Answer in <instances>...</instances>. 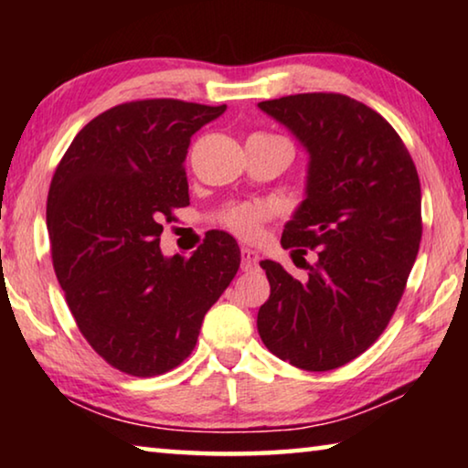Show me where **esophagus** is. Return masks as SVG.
<instances>
[{
    "mask_svg": "<svg viewBox=\"0 0 468 468\" xmlns=\"http://www.w3.org/2000/svg\"><path fill=\"white\" fill-rule=\"evenodd\" d=\"M258 251H253L250 248H241V271L243 272H251L253 268L258 266Z\"/></svg>",
    "mask_w": 468,
    "mask_h": 468,
    "instance_id": "obj_1",
    "label": "esophagus"
}]
</instances>
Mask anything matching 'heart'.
Returning <instances> with one entry per match:
<instances>
[{"label": "heart", "mask_w": 468, "mask_h": 468, "mask_svg": "<svg viewBox=\"0 0 468 468\" xmlns=\"http://www.w3.org/2000/svg\"><path fill=\"white\" fill-rule=\"evenodd\" d=\"M271 217V208L262 202H241L227 206L218 212L217 220L229 231L235 233L241 239H253L262 229L264 220Z\"/></svg>", "instance_id": "1"}]
</instances>
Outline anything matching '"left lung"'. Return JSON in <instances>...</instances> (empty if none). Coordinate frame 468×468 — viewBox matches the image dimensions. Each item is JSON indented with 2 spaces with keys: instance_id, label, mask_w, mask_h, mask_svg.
Returning a JSON list of instances; mask_svg holds the SVG:
<instances>
[{
  "instance_id": "1",
  "label": "left lung",
  "mask_w": 468,
  "mask_h": 468,
  "mask_svg": "<svg viewBox=\"0 0 468 468\" xmlns=\"http://www.w3.org/2000/svg\"><path fill=\"white\" fill-rule=\"evenodd\" d=\"M258 107L310 153L307 196L281 243L318 256L303 262L305 281L260 262L271 282L260 338L299 369H336L376 343L405 292L423 233L421 184L392 125L346 94H291Z\"/></svg>"
}]
</instances>
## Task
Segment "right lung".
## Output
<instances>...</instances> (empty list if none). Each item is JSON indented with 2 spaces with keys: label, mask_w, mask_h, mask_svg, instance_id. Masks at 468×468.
I'll list each match as a JSON object with an SVG mask.
<instances>
[{
  "label": "right lung",
  "mask_w": 468,
  "mask_h": 468,
  "mask_svg": "<svg viewBox=\"0 0 468 468\" xmlns=\"http://www.w3.org/2000/svg\"><path fill=\"white\" fill-rule=\"evenodd\" d=\"M177 99L111 107L78 132L47 196L55 276L78 330L111 367L161 376L189 357L241 262L229 233L165 258L163 220L189 204V138L225 113Z\"/></svg>",
  "instance_id": "right-lung-1"
}]
</instances>
